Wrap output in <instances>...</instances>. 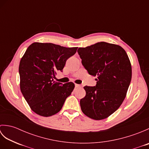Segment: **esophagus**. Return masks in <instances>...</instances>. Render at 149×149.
Listing matches in <instances>:
<instances>
[{"mask_svg": "<svg viewBox=\"0 0 149 149\" xmlns=\"http://www.w3.org/2000/svg\"><path fill=\"white\" fill-rule=\"evenodd\" d=\"M75 88H79V87H80V86H81V85H79V84H75Z\"/></svg>", "mask_w": 149, "mask_h": 149, "instance_id": "1", "label": "esophagus"}]
</instances>
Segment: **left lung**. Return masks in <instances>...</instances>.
Wrapping results in <instances>:
<instances>
[{
	"instance_id": "left-lung-1",
	"label": "left lung",
	"mask_w": 149,
	"mask_h": 149,
	"mask_svg": "<svg viewBox=\"0 0 149 149\" xmlns=\"http://www.w3.org/2000/svg\"><path fill=\"white\" fill-rule=\"evenodd\" d=\"M77 52L89 74L97 77L95 86L84 87L82 111L93 120L105 119L119 108L126 97L132 78L130 60L122 47L103 42L80 47Z\"/></svg>"
}]
</instances>
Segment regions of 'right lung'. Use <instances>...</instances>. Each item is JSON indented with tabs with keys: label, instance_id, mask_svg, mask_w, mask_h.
<instances>
[{
	"label": "right lung",
	"instance_id": "obj_1",
	"mask_svg": "<svg viewBox=\"0 0 149 149\" xmlns=\"http://www.w3.org/2000/svg\"><path fill=\"white\" fill-rule=\"evenodd\" d=\"M77 49L34 42L22 56L19 65L20 90L30 108L38 115L47 117L58 113L71 95L74 83L61 85L54 78L57 72L63 70L66 60Z\"/></svg>",
	"mask_w": 149,
	"mask_h": 149
}]
</instances>
